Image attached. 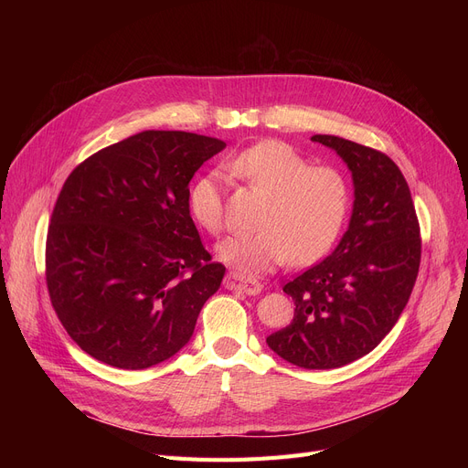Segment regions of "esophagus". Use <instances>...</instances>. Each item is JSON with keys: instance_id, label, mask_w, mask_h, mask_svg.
<instances>
[{"instance_id": "1", "label": "esophagus", "mask_w": 468, "mask_h": 468, "mask_svg": "<svg viewBox=\"0 0 468 468\" xmlns=\"http://www.w3.org/2000/svg\"><path fill=\"white\" fill-rule=\"evenodd\" d=\"M224 284H226L228 290L244 292V293H249V296H256V293H260L261 288H263V284L258 282L256 279L247 277V275H239V273H235V271H233V273H228Z\"/></svg>"}]
</instances>
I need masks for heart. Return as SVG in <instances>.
Here are the masks:
<instances>
[{"label":"heart","mask_w":468,"mask_h":468,"mask_svg":"<svg viewBox=\"0 0 468 468\" xmlns=\"http://www.w3.org/2000/svg\"><path fill=\"white\" fill-rule=\"evenodd\" d=\"M229 170L265 195V203L258 216V231L219 244L221 261L242 273H263L288 258L293 265L313 263L334 247L351 207V186L339 168L311 165L292 145L265 140L240 152ZM189 210L207 233L216 237L224 229L226 199L216 175L193 184Z\"/></svg>","instance_id":"1"}]
</instances>
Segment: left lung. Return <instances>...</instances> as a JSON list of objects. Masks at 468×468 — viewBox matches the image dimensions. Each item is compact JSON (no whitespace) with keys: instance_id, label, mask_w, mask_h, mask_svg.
I'll return each instance as SVG.
<instances>
[{"instance_id":"left-lung-1","label":"left lung","mask_w":468,"mask_h":468,"mask_svg":"<svg viewBox=\"0 0 468 468\" xmlns=\"http://www.w3.org/2000/svg\"><path fill=\"white\" fill-rule=\"evenodd\" d=\"M311 140L335 150L353 172V216L337 249L282 286L296 309L267 346L305 370H332L374 351L397 324L420 273L421 229L388 155L339 136Z\"/></svg>"}]
</instances>
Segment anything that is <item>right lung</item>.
<instances>
[{
	"mask_svg": "<svg viewBox=\"0 0 468 468\" xmlns=\"http://www.w3.org/2000/svg\"><path fill=\"white\" fill-rule=\"evenodd\" d=\"M224 140L144 131L92 154L66 178L45 244L48 298L92 358L144 370L176 355L216 293L189 216V180Z\"/></svg>",
	"mask_w": 468,
	"mask_h": 468,
	"instance_id": "obj_1",
	"label": "right lung"
}]
</instances>
